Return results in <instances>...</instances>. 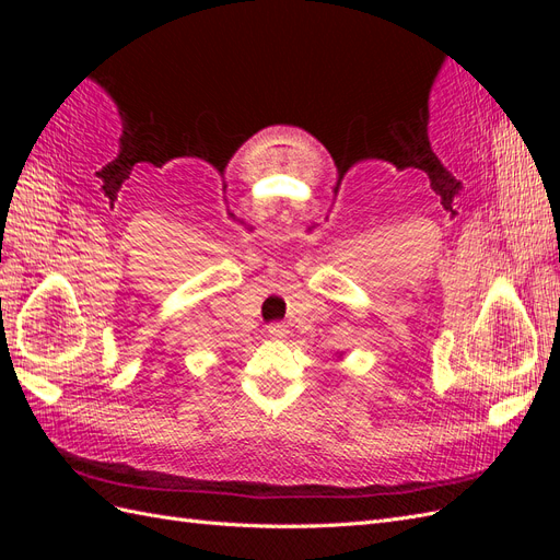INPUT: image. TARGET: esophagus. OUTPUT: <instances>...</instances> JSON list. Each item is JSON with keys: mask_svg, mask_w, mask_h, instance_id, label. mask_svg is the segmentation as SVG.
Segmentation results:
<instances>
[{"mask_svg": "<svg viewBox=\"0 0 560 560\" xmlns=\"http://www.w3.org/2000/svg\"><path fill=\"white\" fill-rule=\"evenodd\" d=\"M287 334H290V329H287V325H282V322H276V325L268 327V336L273 338V341H280V338H287Z\"/></svg>", "mask_w": 560, "mask_h": 560, "instance_id": "esophagus-1", "label": "esophagus"}]
</instances>
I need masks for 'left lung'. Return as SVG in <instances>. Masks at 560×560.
Returning <instances> with one entry per match:
<instances>
[{
	"mask_svg": "<svg viewBox=\"0 0 560 560\" xmlns=\"http://www.w3.org/2000/svg\"><path fill=\"white\" fill-rule=\"evenodd\" d=\"M338 354V358H343V352H336Z\"/></svg>",
	"mask_w": 560,
	"mask_h": 560,
	"instance_id": "left-lung-1",
	"label": "left lung"
}]
</instances>
